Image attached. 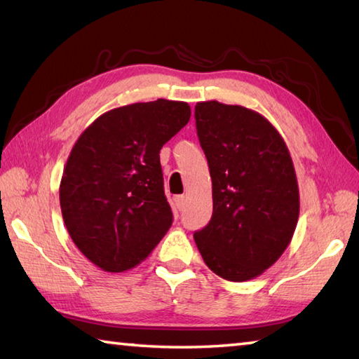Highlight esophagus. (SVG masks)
<instances>
[{"mask_svg": "<svg viewBox=\"0 0 359 359\" xmlns=\"http://www.w3.org/2000/svg\"><path fill=\"white\" fill-rule=\"evenodd\" d=\"M184 204H185V196H175L174 198V205L179 208V210H182L184 208Z\"/></svg>", "mask_w": 359, "mask_h": 359, "instance_id": "esophagus-1", "label": "esophagus"}]
</instances>
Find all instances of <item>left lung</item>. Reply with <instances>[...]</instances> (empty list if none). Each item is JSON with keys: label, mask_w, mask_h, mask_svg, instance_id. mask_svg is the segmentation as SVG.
Wrapping results in <instances>:
<instances>
[{"label": "left lung", "mask_w": 359, "mask_h": 359, "mask_svg": "<svg viewBox=\"0 0 359 359\" xmlns=\"http://www.w3.org/2000/svg\"><path fill=\"white\" fill-rule=\"evenodd\" d=\"M201 147L210 168L213 215L194 242L215 275H262L287 250L299 215L295 168L283 136L254 109L199 102Z\"/></svg>", "instance_id": "left-lung-1"}]
</instances>
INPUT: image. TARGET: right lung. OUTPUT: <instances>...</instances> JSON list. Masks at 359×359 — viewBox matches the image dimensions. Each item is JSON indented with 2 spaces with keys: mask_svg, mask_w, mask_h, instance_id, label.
Here are the masks:
<instances>
[{
  "mask_svg": "<svg viewBox=\"0 0 359 359\" xmlns=\"http://www.w3.org/2000/svg\"><path fill=\"white\" fill-rule=\"evenodd\" d=\"M190 116L187 102L132 103L97 117L72 147L60 185L62 219L103 271L140 265L171 227L160 149Z\"/></svg>",
  "mask_w": 359,
  "mask_h": 359,
  "instance_id": "right-lung-1",
  "label": "right lung"
}]
</instances>
